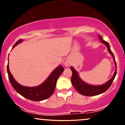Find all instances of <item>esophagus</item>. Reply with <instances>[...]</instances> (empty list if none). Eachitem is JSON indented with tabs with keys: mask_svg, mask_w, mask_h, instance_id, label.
<instances>
[{
	"mask_svg": "<svg viewBox=\"0 0 125 125\" xmlns=\"http://www.w3.org/2000/svg\"><path fill=\"white\" fill-rule=\"evenodd\" d=\"M71 65L70 62H69L68 61H66L65 62V65L67 66V67H68V66H70Z\"/></svg>",
	"mask_w": 125,
	"mask_h": 125,
	"instance_id": "obj_1",
	"label": "esophagus"
}]
</instances>
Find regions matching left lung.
Wrapping results in <instances>:
<instances>
[{
    "mask_svg": "<svg viewBox=\"0 0 125 125\" xmlns=\"http://www.w3.org/2000/svg\"><path fill=\"white\" fill-rule=\"evenodd\" d=\"M100 39L101 40V41L104 44H105L107 46L108 50L109 53L112 55L113 57L114 60L115 61V66L116 68V61H115V57L113 54V53L112 52V51L111 50L110 44L107 42H106L104 40H103L101 36H99ZM71 70L72 72V75L71 76V82L73 86H74L75 89L78 91V92L81 94L86 95V96H94V95H97L100 94L104 93L106 92L108 89L110 88V87L111 85L112 82H113L114 80L115 76L116 75V69L115 70V72L114 73V75L112 78L108 82H107L105 84H103V85L101 86H92L89 85L88 84H86V83H84L83 81H82L80 79L79 77L78 76V73L73 67H71Z\"/></svg>",
    "mask_w": 125,
    "mask_h": 125,
    "instance_id": "8db88e82",
    "label": "left lung"
}]
</instances>
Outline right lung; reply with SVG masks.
Returning a JSON list of instances; mask_svg holds the SVG:
<instances>
[{
  "mask_svg": "<svg viewBox=\"0 0 125 125\" xmlns=\"http://www.w3.org/2000/svg\"><path fill=\"white\" fill-rule=\"evenodd\" d=\"M22 41V39H20L13 46V48ZM7 70L10 83L17 93L28 100L35 101H40L47 99L52 95L55 90L56 82L58 79V77L62 73L64 69L62 66L60 65L52 72L45 82H44L41 85L33 87H25L18 84L14 79L10 72L9 64H7Z\"/></svg>",
  "mask_w": 125,
  "mask_h": 125,
  "instance_id": "1",
  "label": "right lung"
}]
</instances>
